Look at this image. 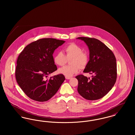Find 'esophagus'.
Instances as JSON below:
<instances>
[{"mask_svg": "<svg viewBox=\"0 0 135 135\" xmlns=\"http://www.w3.org/2000/svg\"><path fill=\"white\" fill-rule=\"evenodd\" d=\"M65 78H66V79H70L71 78V77H68V76H66V77H65Z\"/></svg>", "mask_w": 135, "mask_h": 135, "instance_id": "esophagus-1", "label": "esophagus"}]
</instances>
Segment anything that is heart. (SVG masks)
I'll return each mask as SVG.
<instances>
[{
    "label": "heart",
    "mask_w": 135,
    "mask_h": 135,
    "mask_svg": "<svg viewBox=\"0 0 135 135\" xmlns=\"http://www.w3.org/2000/svg\"><path fill=\"white\" fill-rule=\"evenodd\" d=\"M66 55L62 52H58L54 57L55 63L59 66H63L66 63L67 59L72 58L69 66H65L59 69L58 72L66 76L70 77L76 74L80 69H84L88 62V57L83 49L75 44H71L65 49Z\"/></svg>",
    "instance_id": "obj_1"
}]
</instances>
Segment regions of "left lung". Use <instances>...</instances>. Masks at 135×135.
Here are the masks:
<instances>
[{
  "label": "left lung",
  "instance_id": "left-lung-1",
  "mask_svg": "<svg viewBox=\"0 0 135 135\" xmlns=\"http://www.w3.org/2000/svg\"><path fill=\"white\" fill-rule=\"evenodd\" d=\"M84 41L90 51L89 61L84 72L93 74L90 77L79 75L77 90L84 99L96 100L105 96L112 89L117 77L116 60L113 52L98 39L79 37Z\"/></svg>",
  "mask_w": 135,
  "mask_h": 135
}]
</instances>
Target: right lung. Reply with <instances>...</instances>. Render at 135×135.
<instances>
[{"label":"right lung","instance_id":"add662e5","mask_svg":"<svg viewBox=\"0 0 135 135\" xmlns=\"http://www.w3.org/2000/svg\"><path fill=\"white\" fill-rule=\"evenodd\" d=\"M56 39H40L27 45L20 54L16 69V78L28 97L45 102L54 96L65 79L62 74L46 80L49 74L57 70L52 55L64 44Z\"/></svg>","mask_w":135,"mask_h":135}]
</instances>
